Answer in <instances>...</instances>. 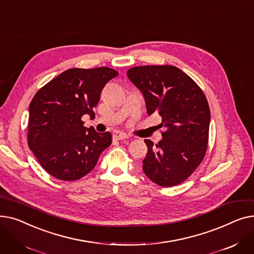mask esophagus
Segmentation results:
<instances>
[{"label":"esophagus","instance_id":"1","mask_svg":"<svg viewBox=\"0 0 254 254\" xmlns=\"http://www.w3.org/2000/svg\"><path fill=\"white\" fill-rule=\"evenodd\" d=\"M113 139L114 140H125V139H127V138H129L126 132H123V131H119V130H115L114 132H113Z\"/></svg>","mask_w":254,"mask_h":254}]
</instances>
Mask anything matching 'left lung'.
<instances>
[{"label":"left lung","instance_id":"left-lung-1","mask_svg":"<svg viewBox=\"0 0 254 254\" xmlns=\"http://www.w3.org/2000/svg\"><path fill=\"white\" fill-rule=\"evenodd\" d=\"M142 92L147 114L162 116V140L145 139L143 171L157 185L174 186L188 179L207 150L210 109L202 89L173 65H143L127 73Z\"/></svg>","mask_w":254,"mask_h":254}]
</instances>
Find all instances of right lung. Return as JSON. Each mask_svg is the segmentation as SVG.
Masks as SVG:
<instances>
[{
	"label": "right lung",
	"mask_w": 254,
	"mask_h": 254,
	"mask_svg": "<svg viewBox=\"0 0 254 254\" xmlns=\"http://www.w3.org/2000/svg\"><path fill=\"white\" fill-rule=\"evenodd\" d=\"M118 73L110 68L70 69L40 89L30 104L28 144L42 168L64 181L82 178L111 145V134L83 127L107 82Z\"/></svg>",
	"instance_id": "obj_1"
}]
</instances>
